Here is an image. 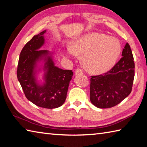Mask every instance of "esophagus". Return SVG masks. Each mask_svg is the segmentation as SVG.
Instances as JSON below:
<instances>
[{
  "mask_svg": "<svg viewBox=\"0 0 147 147\" xmlns=\"http://www.w3.org/2000/svg\"><path fill=\"white\" fill-rule=\"evenodd\" d=\"M84 71L83 70L81 69V68H77V69L76 70V71H75V74L76 75H80V74H83Z\"/></svg>",
  "mask_w": 147,
  "mask_h": 147,
  "instance_id": "34e87169",
  "label": "esophagus"
}]
</instances>
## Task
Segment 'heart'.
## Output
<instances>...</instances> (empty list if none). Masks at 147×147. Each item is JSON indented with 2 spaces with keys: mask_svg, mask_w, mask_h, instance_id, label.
I'll use <instances>...</instances> for the list:
<instances>
[{
  "mask_svg": "<svg viewBox=\"0 0 147 147\" xmlns=\"http://www.w3.org/2000/svg\"><path fill=\"white\" fill-rule=\"evenodd\" d=\"M121 51L119 41L109 36L92 32L78 38L71 42L67 55H82L84 67L91 73H102L110 69Z\"/></svg>",
  "mask_w": 147,
  "mask_h": 147,
  "instance_id": "1",
  "label": "heart"
}]
</instances>
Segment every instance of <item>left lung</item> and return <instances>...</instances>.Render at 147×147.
I'll return each instance as SVG.
<instances>
[{"mask_svg": "<svg viewBox=\"0 0 147 147\" xmlns=\"http://www.w3.org/2000/svg\"><path fill=\"white\" fill-rule=\"evenodd\" d=\"M135 77V63L129 45L127 43L122 57L111 69L91 76L90 102L99 108L116 106L131 93Z\"/></svg>", "mask_w": 147, "mask_h": 147, "instance_id": "1", "label": "left lung"}]
</instances>
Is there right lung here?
<instances>
[{
	"mask_svg": "<svg viewBox=\"0 0 147 147\" xmlns=\"http://www.w3.org/2000/svg\"><path fill=\"white\" fill-rule=\"evenodd\" d=\"M45 32L46 30L34 36L22 48L19 55L17 77L29 100L39 107L53 109L65 102L73 72L71 70H62L54 66L51 57H48L45 64L47 69L45 84L41 86L37 84L34 71L36 63L48 54L47 50H39L44 44Z\"/></svg>",
	"mask_w": 147,
	"mask_h": 147,
	"instance_id": "right-lung-1",
	"label": "right lung"
}]
</instances>
